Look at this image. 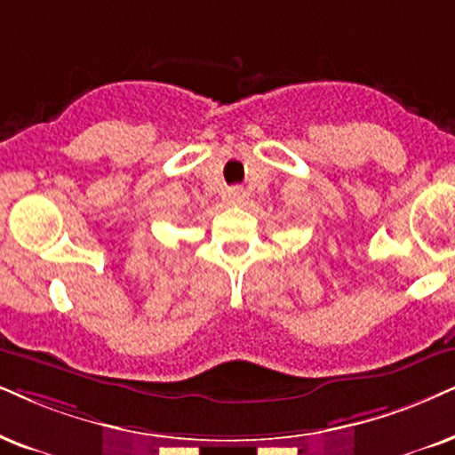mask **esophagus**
<instances>
[{
	"label": "esophagus",
	"mask_w": 455,
	"mask_h": 455,
	"mask_svg": "<svg viewBox=\"0 0 455 455\" xmlns=\"http://www.w3.org/2000/svg\"><path fill=\"white\" fill-rule=\"evenodd\" d=\"M245 199V191L243 188H231V191H228V201H231V204H241V201Z\"/></svg>",
	"instance_id": "34e87169"
}]
</instances>
